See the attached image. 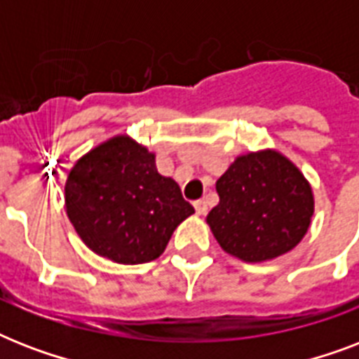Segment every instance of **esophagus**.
I'll list each match as a JSON object with an SVG mask.
<instances>
[{
    "mask_svg": "<svg viewBox=\"0 0 359 359\" xmlns=\"http://www.w3.org/2000/svg\"><path fill=\"white\" fill-rule=\"evenodd\" d=\"M194 207H196V212L199 214V216H205V214H207V210H208L207 201H205V199H199V201L194 203Z\"/></svg>",
    "mask_w": 359,
    "mask_h": 359,
    "instance_id": "esophagus-1",
    "label": "esophagus"
}]
</instances>
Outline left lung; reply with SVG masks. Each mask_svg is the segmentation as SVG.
<instances>
[{
    "mask_svg": "<svg viewBox=\"0 0 359 359\" xmlns=\"http://www.w3.org/2000/svg\"><path fill=\"white\" fill-rule=\"evenodd\" d=\"M219 203L207 224L222 250L244 262H262L300 244L315 199L302 171L281 152H248L216 182Z\"/></svg>",
    "mask_w": 359,
    "mask_h": 359,
    "instance_id": "8db88e82",
    "label": "left lung"
}]
</instances>
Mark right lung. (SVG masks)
Segmentation results:
<instances>
[{"instance_id": "obj_1", "label": "right lung", "mask_w": 359, "mask_h": 359, "mask_svg": "<svg viewBox=\"0 0 359 359\" xmlns=\"http://www.w3.org/2000/svg\"><path fill=\"white\" fill-rule=\"evenodd\" d=\"M65 207L83 244L119 264L158 259L196 212L179 184L158 173L154 154L130 135L104 141L74 163Z\"/></svg>"}]
</instances>
